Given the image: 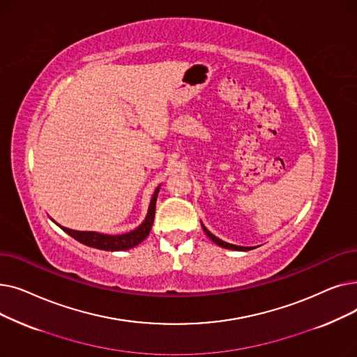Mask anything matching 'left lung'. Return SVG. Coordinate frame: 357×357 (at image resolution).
<instances>
[{
    "mask_svg": "<svg viewBox=\"0 0 357 357\" xmlns=\"http://www.w3.org/2000/svg\"><path fill=\"white\" fill-rule=\"evenodd\" d=\"M201 226H202V229H204V231H205V234H207L215 245H218V246H221V248H224V249H230V250H240V252H248V250H252L253 248H243V246H236V245H230V243H226V241H222V240H220L218 237H215L214 234H211L207 229H205V226L204 224L201 222Z\"/></svg>",
    "mask_w": 357,
    "mask_h": 357,
    "instance_id": "1",
    "label": "left lung"
}]
</instances>
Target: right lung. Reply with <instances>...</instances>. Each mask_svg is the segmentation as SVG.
<instances>
[{
	"label": "right lung",
	"instance_id": "right-lung-1",
	"mask_svg": "<svg viewBox=\"0 0 357 357\" xmlns=\"http://www.w3.org/2000/svg\"><path fill=\"white\" fill-rule=\"evenodd\" d=\"M158 192L159 188H156L152 201H150L149 205V211L144 218V221L140 224V226L135 230H131L130 233L124 234H117V236H111V234H101L96 231H77V230H70L62 226H58L72 236L75 240H78L82 245H86L89 248H96L101 250H108V252H119V250H128L131 248H136L137 245L149 236L150 229L153 226V220H155V210H156V199H158Z\"/></svg>",
	"mask_w": 357,
	"mask_h": 357
}]
</instances>
